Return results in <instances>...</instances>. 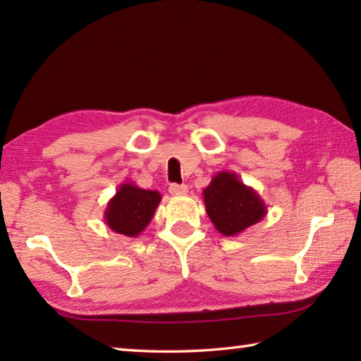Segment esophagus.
<instances>
[{
    "mask_svg": "<svg viewBox=\"0 0 361 361\" xmlns=\"http://www.w3.org/2000/svg\"><path fill=\"white\" fill-rule=\"evenodd\" d=\"M169 192H171L172 195L186 194L188 192V186L186 185H171V188H169Z\"/></svg>",
    "mask_w": 361,
    "mask_h": 361,
    "instance_id": "1",
    "label": "esophagus"
}]
</instances>
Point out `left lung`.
<instances>
[{"instance_id": "left-lung-1", "label": "left lung", "mask_w": 361, "mask_h": 361, "mask_svg": "<svg viewBox=\"0 0 361 361\" xmlns=\"http://www.w3.org/2000/svg\"><path fill=\"white\" fill-rule=\"evenodd\" d=\"M208 217L221 235L235 237L267 216V204L235 172L221 171L203 189Z\"/></svg>"}]
</instances>
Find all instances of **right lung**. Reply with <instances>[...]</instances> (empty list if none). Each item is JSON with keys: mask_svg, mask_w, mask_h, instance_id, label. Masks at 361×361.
Returning a JSON list of instances; mask_svg holds the SVG:
<instances>
[{"mask_svg": "<svg viewBox=\"0 0 361 361\" xmlns=\"http://www.w3.org/2000/svg\"><path fill=\"white\" fill-rule=\"evenodd\" d=\"M161 194L158 190L137 188L135 183H122L104 211L105 225L111 231L137 237L152 221Z\"/></svg>", "mask_w": 361, "mask_h": 361, "instance_id": "right-lung-1", "label": "right lung"}]
</instances>
